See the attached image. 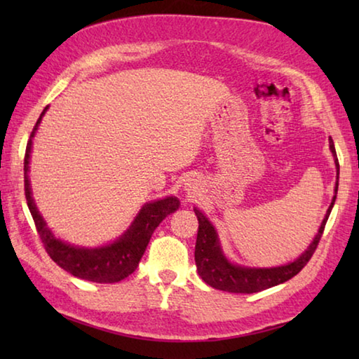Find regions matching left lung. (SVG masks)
Wrapping results in <instances>:
<instances>
[{"label":"left lung","mask_w":359,"mask_h":359,"mask_svg":"<svg viewBox=\"0 0 359 359\" xmlns=\"http://www.w3.org/2000/svg\"><path fill=\"white\" fill-rule=\"evenodd\" d=\"M331 151L334 155V161H336L337 168V182H336V194L339 188V160L336 149H334V142H330ZM336 194H334L332 203L330 209L326 212V217L321 226L318 229V234L306 252H304L299 258L293 263L278 266V267H269V269H250V267H242L231 264L229 261L224 258L222 253L220 242H218L217 233L212 223L203 215V212L194 209V214L198 217V238L196 245H194V261H196L198 274L201 276L203 280L210 285L212 288L228 291V293H258V291L267 290L271 287H276L278 283H283L293 278L296 274H299L302 267L309 263L312 255L317 250L320 244L321 236H323L325 224L327 222V217L331 214V209L334 203H336Z\"/></svg>","instance_id":"1"}]
</instances>
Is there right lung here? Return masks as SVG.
<instances>
[{"label":"right lung","mask_w":359,"mask_h":359,"mask_svg":"<svg viewBox=\"0 0 359 359\" xmlns=\"http://www.w3.org/2000/svg\"><path fill=\"white\" fill-rule=\"evenodd\" d=\"M47 107L39 115L34 128L29 135L25 160H23V171H25V198L28 209L32 212V217L36 224L42 245L46 252L62 269L68 271L74 277L83 278V280L96 282V283H115L123 280L125 277L136 271V267L141 261L145 248L149 245V241L154 234L155 228L165 218L179 209V199L169 196L160 201L149 203L139 212L136 220L133 222L130 229L117 239L114 244L100 248H81L69 244H65L63 241L57 239L52 234V231L46 226L44 218L39 215L36 204L32 198V188L28 180V163L29 151H32V142L34 133L41 123L42 115L46 114Z\"/></svg>","instance_id":"add662e5"}]
</instances>
